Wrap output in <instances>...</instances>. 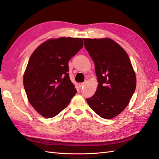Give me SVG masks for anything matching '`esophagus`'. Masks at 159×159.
Returning a JSON list of instances; mask_svg holds the SVG:
<instances>
[{
  "label": "esophagus",
  "mask_w": 159,
  "mask_h": 159,
  "mask_svg": "<svg viewBox=\"0 0 159 159\" xmlns=\"http://www.w3.org/2000/svg\"><path fill=\"white\" fill-rule=\"evenodd\" d=\"M84 84H85V82L80 83V84H79V87H80V88H82V87H83V86H84Z\"/></svg>",
  "instance_id": "34e87169"
}]
</instances>
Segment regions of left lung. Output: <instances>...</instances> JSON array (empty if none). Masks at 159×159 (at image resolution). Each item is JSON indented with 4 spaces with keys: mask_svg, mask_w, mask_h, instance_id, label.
Segmentation results:
<instances>
[{
    "mask_svg": "<svg viewBox=\"0 0 159 159\" xmlns=\"http://www.w3.org/2000/svg\"><path fill=\"white\" fill-rule=\"evenodd\" d=\"M84 46L95 65L98 88L86 101L102 118L112 119L125 109L136 87L127 54L110 38H84Z\"/></svg>",
    "mask_w": 159,
    "mask_h": 159,
    "instance_id": "obj_1",
    "label": "left lung"
}]
</instances>
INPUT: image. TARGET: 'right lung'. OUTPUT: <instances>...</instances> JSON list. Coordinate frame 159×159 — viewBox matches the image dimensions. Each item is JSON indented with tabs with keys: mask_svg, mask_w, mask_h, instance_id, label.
Here are the masks:
<instances>
[{
	"mask_svg": "<svg viewBox=\"0 0 159 159\" xmlns=\"http://www.w3.org/2000/svg\"><path fill=\"white\" fill-rule=\"evenodd\" d=\"M82 47V38L62 37L44 42L31 55L24 86L29 102L43 117H55L76 94L68 63Z\"/></svg>",
	"mask_w": 159,
	"mask_h": 159,
	"instance_id": "right-lung-1",
	"label": "right lung"
}]
</instances>
